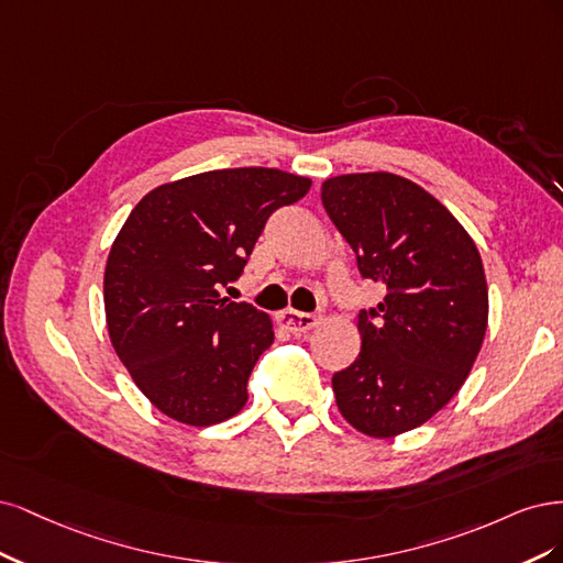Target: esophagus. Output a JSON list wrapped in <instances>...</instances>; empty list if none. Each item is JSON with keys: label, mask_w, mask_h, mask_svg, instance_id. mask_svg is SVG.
I'll return each instance as SVG.
<instances>
[{"label": "esophagus", "mask_w": 563, "mask_h": 563, "mask_svg": "<svg viewBox=\"0 0 563 563\" xmlns=\"http://www.w3.org/2000/svg\"><path fill=\"white\" fill-rule=\"evenodd\" d=\"M320 322V318L311 316V313H301V311H292V308H287V311L280 313V324L292 334H306L308 330H313L316 324Z\"/></svg>", "instance_id": "esophagus-1"}]
</instances>
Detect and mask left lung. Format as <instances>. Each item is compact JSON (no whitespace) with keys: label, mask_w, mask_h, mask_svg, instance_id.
I'll return each instance as SVG.
<instances>
[{"label":"left lung","mask_w":563,"mask_h":563,"mask_svg":"<svg viewBox=\"0 0 563 563\" xmlns=\"http://www.w3.org/2000/svg\"><path fill=\"white\" fill-rule=\"evenodd\" d=\"M322 206L360 274L386 285L384 301L357 316L360 355L332 376L336 407L369 438H397L430 421L479 355L488 322L479 250L438 198L393 173L324 179Z\"/></svg>","instance_id":"1"}]
</instances>
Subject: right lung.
Masks as SVG:
<instances>
[{
    "label": "right lung",
    "mask_w": 563,
    "mask_h": 563,
    "mask_svg": "<svg viewBox=\"0 0 563 563\" xmlns=\"http://www.w3.org/2000/svg\"><path fill=\"white\" fill-rule=\"evenodd\" d=\"M308 189L278 168L208 170L152 189L123 222L104 266L107 332L168 419L206 428L245 407L274 322L220 289L241 276L271 212Z\"/></svg>",
    "instance_id": "right-lung-1"
}]
</instances>
